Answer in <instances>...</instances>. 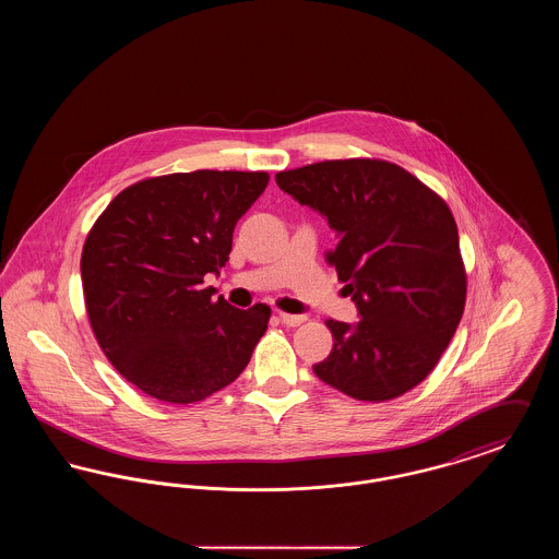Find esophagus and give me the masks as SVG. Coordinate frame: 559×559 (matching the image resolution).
<instances>
[{
	"instance_id": "obj_1",
	"label": "esophagus",
	"mask_w": 559,
	"mask_h": 559,
	"mask_svg": "<svg viewBox=\"0 0 559 559\" xmlns=\"http://www.w3.org/2000/svg\"><path fill=\"white\" fill-rule=\"evenodd\" d=\"M308 317L306 314H287V312H281V322L287 324V326H299L301 322H306Z\"/></svg>"
}]
</instances>
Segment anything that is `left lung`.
I'll list each match as a JSON object with an SVG mask.
<instances>
[{
	"label": "left lung",
	"instance_id": "8db88e82",
	"mask_svg": "<svg viewBox=\"0 0 559 559\" xmlns=\"http://www.w3.org/2000/svg\"><path fill=\"white\" fill-rule=\"evenodd\" d=\"M276 185L337 233L329 264L360 317L326 320L333 349L314 365L317 377L369 402L413 390L451 344L465 308L449 205L388 160H322L278 171Z\"/></svg>",
	"mask_w": 559,
	"mask_h": 559
}]
</instances>
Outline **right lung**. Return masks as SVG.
Masks as SVG:
<instances>
[{
    "label": "right lung",
    "instance_id": "obj_1",
    "mask_svg": "<svg viewBox=\"0 0 559 559\" xmlns=\"http://www.w3.org/2000/svg\"><path fill=\"white\" fill-rule=\"evenodd\" d=\"M266 171L171 174L119 192L90 230L81 283L94 335L138 390L171 404L207 399L239 377L270 308L212 299L240 217Z\"/></svg>",
    "mask_w": 559,
    "mask_h": 559
}]
</instances>
